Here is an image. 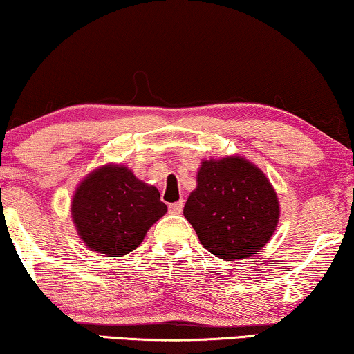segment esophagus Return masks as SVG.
Wrapping results in <instances>:
<instances>
[{"instance_id":"34e87169","label":"esophagus","mask_w":354,"mask_h":354,"mask_svg":"<svg viewBox=\"0 0 354 354\" xmlns=\"http://www.w3.org/2000/svg\"><path fill=\"white\" fill-rule=\"evenodd\" d=\"M182 209H183V201H177V203L169 204V212H171V214H180Z\"/></svg>"}]
</instances>
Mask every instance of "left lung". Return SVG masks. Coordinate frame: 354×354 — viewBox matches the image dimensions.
Here are the masks:
<instances>
[{"label":"left lung","mask_w":354,"mask_h":354,"mask_svg":"<svg viewBox=\"0 0 354 354\" xmlns=\"http://www.w3.org/2000/svg\"><path fill=\"white\" fill-rule=\"evenodd\" d=\"M183 215L201 244L223 260L248 259L274 233L279 203L265 174L239 156L204 161Z\"/></svg>","instance_id":"obj_1"}]
</instances>
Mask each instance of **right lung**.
<instances>
[{"instance_id": "add662e5", "label": "right lung", "mask_w": 354, "mask_h": 354, "mask_svg": "<svg viewBox=\"0 0 354 354\" xmlns=\"http://www.w3.org/2000/svg\"><path fill=\"white\" fill-rule=\"evenodd\" d=\"M160 192L124 166L97 169L76 189L71 215L89 249L121 257L139 248L148 228L166 214Z\"/></svg>"}]
</instances>
